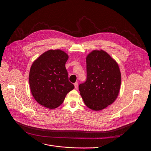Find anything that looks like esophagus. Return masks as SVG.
<instances>
[{"label":"esophagus","mask_w":151,"mask_h":151,"mask_svg":"<svg viewBox=\"0 0 151 151\" xmlns=\"http://www.w3.org/2000/svg\"><path fill=\"white\" fill-rule=\"evenodd\" d=\"M74 86H75V88L76 89H77V88H78V82H76V83L74 84Z\"/></svg>","instance_id":"34e87169"}]
</instances>
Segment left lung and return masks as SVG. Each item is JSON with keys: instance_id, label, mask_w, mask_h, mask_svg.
<instances>
[{"instance_id": "left-lung-1", "label": "left lung", "mask_w": 151, "mask_h": 151, "mask_svg": "<svg viewBox=\"0 0 151 151\" xmlns=\"http://www.w3.org/2000/svg\"><path fill=\"white\" fill-rule=\"evenodd\" d=\"M87 80L79 86L85 104L100 111L112 104L118 96L121 73L117 62L105 51L94 50L86 58Z\"/></svg>"}]
</instances>
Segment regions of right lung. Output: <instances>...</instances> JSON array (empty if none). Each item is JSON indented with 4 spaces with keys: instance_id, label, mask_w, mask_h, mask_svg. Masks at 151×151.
<instances>
[{
    "instance_id": "obj_1",
    "label": "right lung",
    "mask_w": 151,
    "mask_h": 151,
    "mask_svg": "<svg viewBox=\"0 0 151 151\" xmlns=\"http://www.w3.org/2000/svg\"><path fill=\"white\" fill-rule=\"evenodd\" d=\"M68 58V55L61 50H49L32 63L29 86L34 98L39 104L49 109L56 108L74 88V85L68 81L65 67Z\"/></svg>"
}]
</instances>
